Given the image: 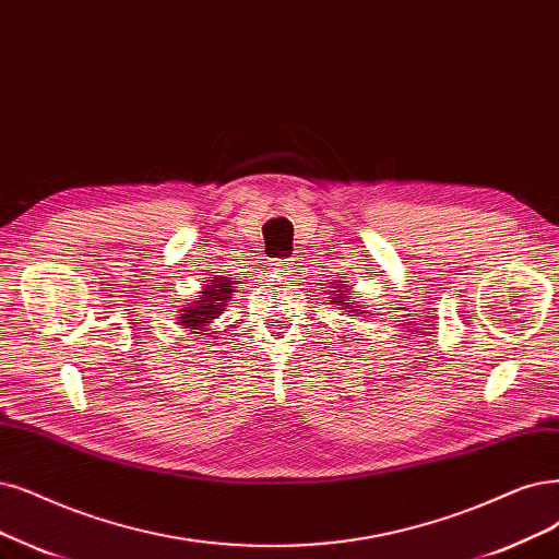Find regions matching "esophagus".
Returning <instances> with one entry per match:
<instances>
[{"mask_svg": "<svg viewBox=\"0 0 559 559\" xmlns=\"http://www.w3.org/2000/svg\"><path fill=\"white\" fill-rule=\"evenodd\" d=\"M269 269H272V274L276 276H287L295 269V260H272L269 262Z\"/></svg>", "mask_w": 559, "mask_h": 559, "instance_id": "34e87169", "label": "esophagus"}]
</instances>
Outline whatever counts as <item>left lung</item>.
<instances>
[{
  "mask_svg": "<svg viewBox=\"0 0 559 559\" xmlns=\"http://www.w3.org/2000/svg\"><path fill=\"white\" fill-rule=\"evenodd\" d=\"M341 282L344 283L343 288L337 287V285ZM334 285H336V290H332V293H334L336 297H332V304H336V306H343V311H345V316H347V313H357V311H359V306H355V308H353V301H349V299L345 297V295H347V290H349V285H347V281H336ZM361 313H366V311H361ZM373 316H376V313H373Z\"/></svg>",
  "mask_w": 559,
  "mask_h": 559,
  "instance_id": "left-lung-1",
  "label": "left lung"
}]
</instances>
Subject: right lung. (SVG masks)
I'll use <instances>...</instances> for the list:
<instances>
[{"mask_svg": "<svg viewBox=\"0 0 559 559\" xmlns=\"http://www.w3.org/2000/svg\"><path fill=\"white\" fill-rule=\"evenodd\" d=\"M235 287L237 281H230L227 276H212V281H204L198 297L179 308L177 324H181L186 332L195 329L193 334L210 332L212 322L225 311L227 301L233 299Z\"/></svg>", "mask_w": 559, "mask_h": 559, "instance_id": "add662e5", "label": "right lung"}]
</instances>
